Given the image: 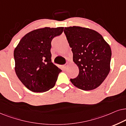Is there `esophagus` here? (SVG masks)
Masks as SVG:
<instances>
[{"label": "esophagus", "instance_id": "1", "mask_svg": "<svg viewBox=\"0 0 126 126\" xmlns=\"http://www.w3.org/2000/svg\"><path fill=\"white\" fill-rule=\"evenodd\" d=\"M67 66H68L67 64H64V65H63V69L66 70V68H67Z\"/></svg>", "mask_w": 126, "mask_h": 126}]
</instances>
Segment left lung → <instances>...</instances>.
Segmentation results:
<instances>
[{"label": "left lung", "mask_w": 126, "mask_h": 126, "mask_svg": "<svg viewBox=\"0 0 126 126\" xmlns=\"http://www.w3.org/2000/svg\"><path fill=\"white\" fill-rule=\"evenodd\" d=\"M64 33L73 53L79 74L70 79L80 89L91 90L103 83L110 71L111 49L100 33L79 26L65 28Z\"/></svg>", "instance_id": "8db88e82"}]
</instances>
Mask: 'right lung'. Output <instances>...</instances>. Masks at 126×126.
<instances>
[{
	"mask_svg": "<svg viewBox=\"0 0 126 126\" xmlns=\"http://www.w3.org/2000/svg\"><path fill=\"white\" fill-rule=\"evenodd\" d=\"M63 27L38 29L22 38L14 51L15 71L28 89L42 93L55 86L62 70L51 61V41Z\"/></svg>",
	"mask_w": 126,
	"mask_h": 126,
	"instance_id": "right-lung-1",
	"label": "right lung"
}]
</instances>
